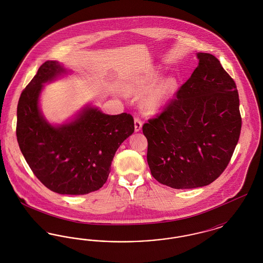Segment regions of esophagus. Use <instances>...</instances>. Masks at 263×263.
Instances as JSON below:
<instances>
[{
  "label": "esophagus",
  "instance_id": "esophagus-1",
  "mask_svg": "<svg viewBox=\"0 0 263 263\" xmlns=\"http://www.w3.org/2000/svg\"><path fill=\"white\" fill-rule=\"evenodd\" d=\"M134 124H135V131L136 132L140 131L142 129V121H141V119L139 117H135Z\"/></svg>",
  "mask_w": 263,
  "mask_h": 263
}]
</instances>
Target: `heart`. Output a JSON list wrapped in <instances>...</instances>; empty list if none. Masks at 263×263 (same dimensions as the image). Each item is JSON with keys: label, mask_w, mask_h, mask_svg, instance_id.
Returning <instances> with one entry per match:
<instances>
[{"label": "heart", "mask_w": 263, "mask_h": 263, "mask_svg": "<svg viewBox=\"0 0 263 263\" xmlns=\"http://www.w3.org/2000/svg\"><path fill=\"white\" fill-rule=\"evenodd\" d=\"M160 77L161 75L159 71H152L146 75L141 76L130 86L129 91L137 96L145 95L156 86ZM176 87L177 83L175 78L164 79L144 100V107L151 111L159 109L174 96Z\"/></svg>", "instance_id": "heart-1"}]
</instances>
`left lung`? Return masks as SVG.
<instances>
[{
  "label": "left lung",
  "instance_id": "obj_1",
  "mask_svg": "<svg viewBox=\"0 0 263 263\" xmlns=\"http://www.w3.org/2000/svg\"><path fill=\"white\" fill-rule=\"evenodd\" d=\"M163 110L143 125L151 174L175 189L201 187L223 174L241 128L235 81L209 53Z\"/></svg>",
  "mask_w": 263,
  "mask_h": 263
}]
</instances>
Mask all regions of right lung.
Listing matches in <instances>:
<instances>
[{
  "label": "right lung",
  "mask_w": 263,
  "mask_h": 263,
  "mask_svg": "<svg viewBox=\"0 0 263 263\" xmlns=\"http://www.w3.org/2000/svg\"><path fill=\"white\" fill-rule=\"evenodd\" d=\"M56 61L43 63L17 103L16 138L32 173L51 191L83 195L106 182L115 152L134 132L129 113L108 115L88 107L75 121L53 127L38 107L42 84L64 73Z\"/></svg>",
  "instance_id": "add662e5"
}]
</instances>
